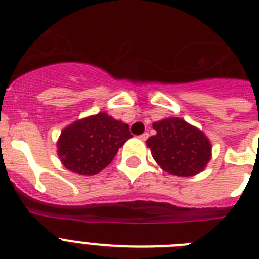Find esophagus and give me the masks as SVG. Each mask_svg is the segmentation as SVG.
I'll list each match as a JSON object with an SVG mask.
<instances>
[{
	"label": "esophagus",
	"instance_id": "34e87169",
	"mask_svg": "<svg viewBox=\"0 0 259 259\" xmlns=\"http://www.w3.org/2000/svg\"><path fill=\"white\" fill-rule=\"evenodd\" d=\"M148 137H149V134H148V132H144L143 135H140V136H139V139H140V140H143V141H145Z\"/></svg>",
	"mask_w": 259,
	"mask_h": 259
}]
</instances>
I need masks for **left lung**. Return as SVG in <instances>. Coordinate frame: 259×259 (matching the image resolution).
<instances>
[{"instance_id":"1","label":"left lung","mask_w":259,"mask_h":259,"mask_svg":"<svg viewBox=\"0 0 259 259\" xmlns=\"http://www.w3.org/2000/svg\"><path fill=\"white\" fill-rule=\"evenodd\" d=\"M157 134L146 140L162 170L176 176H194L211 158V143L197 127L184 119L166 118L153 123Z\"/></svg>"}]
</instances>
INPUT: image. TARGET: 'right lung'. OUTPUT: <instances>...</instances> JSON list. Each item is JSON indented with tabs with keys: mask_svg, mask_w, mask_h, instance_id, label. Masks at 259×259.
Segmentation results:
<instances>
[{
	"mask_svg": "<svg viewBox=\"0 0 259 259\" xmlns=\"http://www.w3.org/2000/svg\"><path fill=\"white\" fill-rule=\"evenodd\" d=\"M131 137L127 123L102 111L63 128L57 141V154L71 172L95 175L111 163L119 148Z\"/></svg>",
	"mask_w": 259,
	"mask_h": 259,
	"instance_id": "1",
	"label": "right lung"
}]
</instances>
